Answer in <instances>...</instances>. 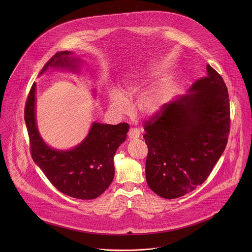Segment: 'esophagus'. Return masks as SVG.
<instances>
[{"label":"esophagus","instance_id":"esophagus-1","mask_svg":"<svg viewBox=\"0 0 252 252\" xmlns=\"http://www.w3.org/2000/svg\"><path fill=\"white\" fill-rule=\"evenodd\" d=\"M141 133H140V130L137 129V128H131L128 132V136H129V139H139Z\"/></svg>","mask_w":252,"mask_h":252}]
</instances>
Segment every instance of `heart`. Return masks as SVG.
<instances>
[{
  "mask_svg": "<svg viewBox=\"0 0 252 252\" xmlns=\"http://www.w3.org/2000/svg\"><path fill=\"white\" fill-rule=\"evenodd\" d=\"M144 80H143L142 76L138 77H131L130 79H127L125 83L124 88V94L126 97H134L138 94H140L144 90ZM165 96V89L164 88H158L154 90L152 93L145 96L144 100L142 101L140 108L144 113H154L159 108H161L163 104ZM110 105L111 108L115 111L122 113L125 112L127 109V102L125 98L118 92L113 91L110 94Z\"/></svg>",
  "mask_w": 252,
  "mask_h": 252,
  "instance_id": "b5f03b06",
  "label": "heart"
}]
</instances>
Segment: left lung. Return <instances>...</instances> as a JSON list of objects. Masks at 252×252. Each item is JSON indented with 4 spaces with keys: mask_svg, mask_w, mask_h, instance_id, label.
Masks as SVG:
<instances>
[{
    "mask_svg": "<svg viewBox=\"0 0 252 252\" xmlns=\"http://www.w3.org/2000/svg\"><path fill=\"white\" fill-rule=\"evenodd\" d=\"M189 95L163 105L144 122L149 188L165 199L192 192L211 175L230 134L229 94L210 65Z\"/></svg>",
    "mask_w": 252,
    "mask_h": 252,
    "instance_id": "obj_1",
    "label": "left lung"
}]
</instances>
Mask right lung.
I'll return each mask as SVG.
<instances>
[{
	"label": "right lung",
	"mask_w": 252,
	"mask_h": 252,
	"mask_svg": "<svg viewBox=\"0 0 252 252\" xmlns=\"http://www.w3.org/2000/svg\"><path fill=\"white\" fill-rule=\"evenodd\" d=\"M70 51L57 52L42 68L68 67L74 69L76 61ZM36 83H33L25 104L24 118L29 135L33 160L49 181L62 193L80 200H92L102 195L114 177L113 157L126 139L129 125L93 123L86 139L69 151H59L43 143L35 118Z\"/></svg>",
	"instance_id": "add662e5"
}]
</instances>
